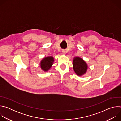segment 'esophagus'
Listing matches in <instances>:
<instances>
[{"label":"esophagus","instance_id":"1","mask_svg":"<svg viewBox=\"0 0 121 121\" xmlns=\"http://www.w3.org/2000/svg\"><path fill=\"white\" fill-rule=\"evenodd\" d=\"M62 54H63L65 55V53H66V51H65V50H63L62 51Z\"/></svg>","mask_w":121,"mask_h":121}]
</instances>
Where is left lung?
Instances as JSON below:
<instances>
[{
	"instance_id": "1",
	"label": "left lung",
	"mask_w": 121,
	"mask_h": 121,
	"mask_svg": "<svg viewBox=\"0 0 121 121\" xmlns=\"http://www.w3.org/2000/svg\"><path fill=\"white\" fill-rule=\"evenodd\" d=\"M73 67L76 74L78 76H81L87 72L88 65L82 58L76 57L73 59Z\"/></svg>"
}]
</instances>
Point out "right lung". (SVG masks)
Listing matches in <instances>:
<instances>
[{"label":"right lung","mask_w":121,"mask_h":121,"mask_svg":"<svg viewBox=\"0 0 121 121\" xmlns=\"http://www.w3.org/2000/svg\"><path fill=\"white\" fill-rule=\"evenodd\" d=\"M54 62V59L52 56H48L43 58L41 60L40 63L41 69L44 71H47L53 65Z\"/></svg>","instance_id":"add662e5"}]
</instances>
